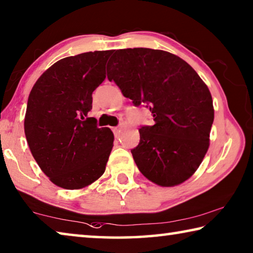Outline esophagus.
Returning a JSON list of instances; mask_svg holds the SVG:
<instances>
[{
    "label": "esophagus",
    "mask_w": 253,
    "mask_h": 253,
    "mask_svg": "<svg viewBox=\"0 0 253 253\" xmlns=\"http://www.w3.org/2000/svg\"><path fill=\"white\" fill-rule=\"evenodd\" d=\"M120 129H122V126H118V127H114V128H112V130H114V133H115L116 136L119 135Z\"/></svg>",
    "instance_id": "1"
}]
</instances>
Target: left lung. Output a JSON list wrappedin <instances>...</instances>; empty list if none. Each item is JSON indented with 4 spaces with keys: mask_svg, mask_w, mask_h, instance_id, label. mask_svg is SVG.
Listing matches in <instances>:
<instances>
[{
    "mask_svg": "<svg viewBox=\"0 0 253 253\" xmlns=\"http://www.w3.org/2000/svg\"><path fill=\"white\" fill-rule=\"evenodd\" d=\"M107 76L153 116L154 125L139 128L131 150L144 177L162 187L189 179L208 150L214 122L211 92L196 71L168 51L127 48L115 51Z\"/></svg>",
    "mask_w": 253,
    "mask_h": 253,
    "instance_id": "obj_1",
    "label": "left lung"
}]
</instances>
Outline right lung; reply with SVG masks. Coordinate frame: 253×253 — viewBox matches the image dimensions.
Instances as JSON below:
<instances>
[{"mask_svg": "<svg viewBox=\"0 0 253 253\" xmlns=\"http://www.w3.org/2000/svg\"><path fill=\"white\" fill-rule=\"evenodd\" d=\"M112 50H95L56 62L28 98L25 134L31 154L50 181L81 189L106 170L114 134L87 117L92 92L106 79Z\"/></svg>", "mask_w": 253, "mask_h": 253, "instance_id": "1", "label": "right lung"}]
</instances>
